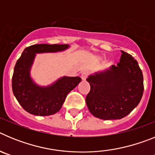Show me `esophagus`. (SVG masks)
I'll use <instances>...</instances> for the list:
<instances>
[{"label":"esophagus","mask_w":155,"mask_h":155,"mask_svg":"<svg viewBox=\"0 0 155 155\" xmlns=\"http://www.w3.org/2000/svg\"><path fill=\"white\" fill-rule=\"evenodd\" d=\"M87 72H83L81 74V79L82 81H86V79H87Z\"/></svg>","instance_id":"1"}]
</instances>
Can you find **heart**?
I'll list each match as a JSON object with an SVG mask.
<instances>
[{
  "label": "heart",
  "mask_w": 155,
  "mask_h": 155,
  "mask_svg": "<svg viewBox=\"0 0 155 155\" xmlns=\"http://www.w3.org/2000/svg\"><path fill=\"white\" fill-rule=\"evenodd\" d=\"M95 59H96L97 61H102V59H103V57H97Z\"/></svg>",
  "instance_id": "1"
}]
</instances>
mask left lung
Here are the masks:
<instances>
[{"instance_id": "8db88e82", "label": "left lung", "mask_w": 155, "mask_h": 155, "mask_svg": "<svg viewBox=\"0 0 155 155\" xmlns=\"http://www.w3.org/2000/svg\"><path fill=\"white\" fill-rule=\"evenodd\" d=\"M117 65L87 77L91 90L86 97L90 113L101 120H120L137 106L143 92V78L138 63L121 50Z\"/></svg>"}]
</instances>
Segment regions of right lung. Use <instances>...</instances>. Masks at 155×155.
I'll return each mask as SVG.
<instances>
[{
	"label": "right lung",
	"instance_id": "add662e5",
	"mask_svg": "<svg viewBox=\"0 0 155 155\" xmlns=\"http://www.w3.org/2000/svg\"><path fill=\"white\" fill-rule=\"evenodd\" d=\"M69 48V45H32L25 49L16 62L12 90L21 107L30 114L46 116L57 113L61 110L68 93L81 81L80 77L63 76L49 85L42 86L31 76L37 53H58Z\"/></svg>",
	"mask_w": 155,
	"mask_h": 155
}]
</instances>
